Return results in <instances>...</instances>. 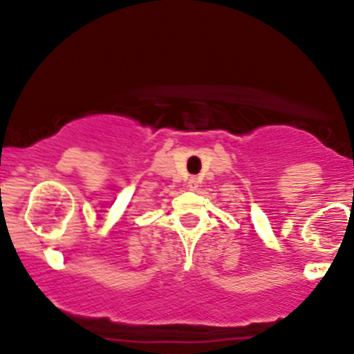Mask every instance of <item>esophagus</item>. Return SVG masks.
<instances>
[{"mask_svg": "<svg viewBox=\"0 0 354 354\" xmlns=\"http://www.w3.org/2000/svg\"><path fill=\"white\" fill-rule=\"evenodd\" d=\"M189 187H193V189L198 187V179H196V177H192V179H189Z\"/></svg>", "mask_w": 354, "mask_h": 354, "instance_id": "34e87169", "label": "esophagus"}]
</instances>
